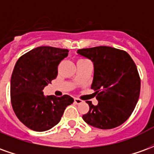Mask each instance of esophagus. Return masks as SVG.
<instances>
[{
  "instance_id": "1",
  "label": "esophagus",
  "mask_w": 154,
  "mask_h": 154,
  "mask_svg": "<svg viewBox=\"0 0 154 154\" xmlns=\"http://www.w3.org/2000/svg\"><path fill=\"white\" fill-rule=\"evenodd\" d=\"M82 102V100H80V99H78V98H74V103L77 104V105H78V104H81Z\"/></svg>"
}]
</instances>
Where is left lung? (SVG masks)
Here are the masks:
<instances>
[{
  "mask_svg": "<svg viewBox=\"0 0 154 154\" xmlns=\"http://www.w3.org/2000/svg\"><path fill=\"white\" fill-rule=\"evenodd\" d=\"M77 54L93 63L91 89L98 104L91 101L82 116L88 125L101 129H114L128 119L140 93V77L134 62L125 51L107 46L78 49Z\"/></svg>",
  "mask_w": 154,
  "mask_h": 154,
  "instance_id": "1",
  "label": "left lung"
}]
</instances>
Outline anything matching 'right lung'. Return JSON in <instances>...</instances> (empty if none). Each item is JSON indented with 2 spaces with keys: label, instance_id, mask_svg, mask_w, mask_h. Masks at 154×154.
Instances as JSON below:
<instances>
[{
  "label": "right lung",
  "instance_id": "obj_1",
  "mask_svg": "<svg viewBox=\"0 0 154 154\" xmlns=\"http://www.w3.org/2000/svg\"><path fill=\"white\" fill-rule=\"evenodd\" d=\"M68 52L41 46L29 51L16 62L11 79V100L16 116L29 129L38 132L50 129L74 101L68 95L45 97L43 92L57 77V66Z\"/></svg>",
  "mask_w": 154,
  "mask_h": 154
}]
</instances>
